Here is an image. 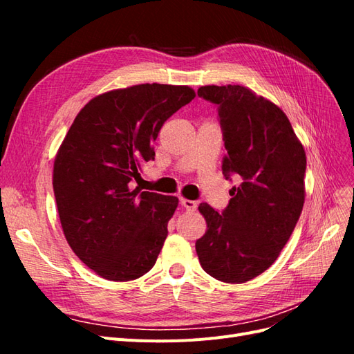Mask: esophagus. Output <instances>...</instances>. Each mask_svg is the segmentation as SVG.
Listing matches in <instances>:
<instances>
[{
	"instance_id": "1",
	"label": "esophagus",
	"mask_w": 354,
	"mask_h": 354,
	"mask_svg": "<svg viewBox=\"0 0 354 354\" xmlns=\"http://www.w3.org/2000/svg\"><path fill=\"white\" fill-rule=\"evenodd\" d=\"M180 203L183 205L187 211H195L198 203L195 201H190V199H186V198H180Z\"/></svg>"
}]
</instances>
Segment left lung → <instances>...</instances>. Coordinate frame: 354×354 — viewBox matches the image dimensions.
<instances>
[{
  "mask_svg": "<svg viewBox=\"0 0 354 354\" xmlns=\"http://www.w3.org/2000/svg\"><path fill=\"white\" fill-rule=\"evenodd\" d=\"M198 95L217 104L223 174L241 185L221 211L201 203L207 232L196 241L202 269L217 281L242 283L276 261L304 205L306 152L286 115L242 85H205Z\"/></svg>",
  "mask_w": 354,
  "mask_h": 354,
  "instance_id": "1",
  "label": "left lung"
}]
</instances>
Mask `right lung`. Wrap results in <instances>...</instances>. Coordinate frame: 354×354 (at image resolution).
<instances>
[{
    "label": "right lung",
    "instance_id": "1",
    "mask_svg": "<svg viewBox=\"0 0 354 354\" xmlns=\"http://www.w3.org/2000/svg\"><path fill=\"white\" fill-rule=\"evenodd\" d=\"M195 97L187 85L140 84L91 99L59 147L53 189L63 233L78 259L108 281L152 269L178 205L134 187L168 118Z\"/></svg>",
    "mask_w": 354,
    "mask_h": 354
}]
</instances>
